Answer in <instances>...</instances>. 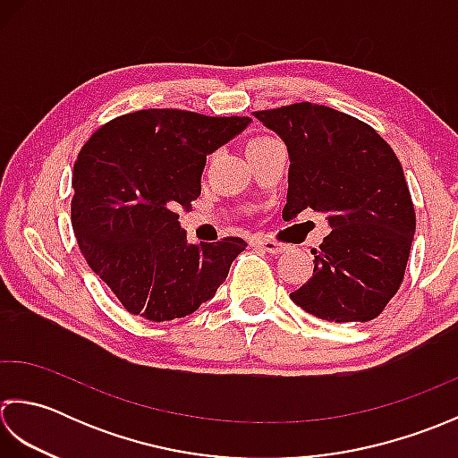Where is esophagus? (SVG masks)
<instances>
[{"label": "esophagus", "instance_id": "1", "mask_svg": "<svg viewBox=\"0 0 458 458\" xmlns=\"http://www.w3.org/2000/svg\"><path fill=\"white\" fill-rule=\"evenodd\" d=\"M257 245L267 250V253L270 255H281L286 250V245H283V242H276V241H270V239H259Z\"/></svg>", "mask_w": 458, "mask_h": 458}]
</instances>
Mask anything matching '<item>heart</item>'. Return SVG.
<instances>
[{"instance_id": "b5f03b06", "label": "heart", "mask_w": 458, "mask_h": 458, "mask_svg": "<svg viewBox=\"0 0 458 458\" xmlns=\"http://www.w3.org/2000/svg\"><path fill=\"white\" fill-rule=\"evenodd\" d=\"M268 140H273V138H253V140H250V142L247 144V148H253V146H257V144H263V142H268Z\"/></svg>"}]
</instances>
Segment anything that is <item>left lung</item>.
Masks as SVG:
<instances>
[{
  "label": "left lung",
  "mask_w": 458,
  "mask_h": 458,
  "mask_svg": "<svg viewBox=\"0 0 458 458\" xmlns=\"http://www.w3.org/2000/svg\"><path fill=\"white\" fill-rule=\"evenodd\" d=\"M253 116L288 150L283 217L312 209L332 229L312 249L314 273L291 293L293 302L320 320H373L403 281L415 235L397 156L371 126L322 105L298 102Z\"/></svg>",
  "instance_id": "obj_1"
}]
</instances>
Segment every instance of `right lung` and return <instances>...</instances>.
<instances>
[{
  "mask_svg": "<svg viewBox=\"0 0 458 458\" xmlns=\"http://www.w3.org/2000/svg\"><path fill=\"white\" fill-rule=\"evenodd\" d=\"M250 124L148 108L98 128L74 162L71 221L89 267L130 314L183 318L216 296L247 242H190L177 209L201 193L208 156Z\"/></svg>",
  "mask_w": 458,
  "mask_h": 458,
  "instance_id": "right-lung-1",
  "label": "right lung"
}]
</instances>
